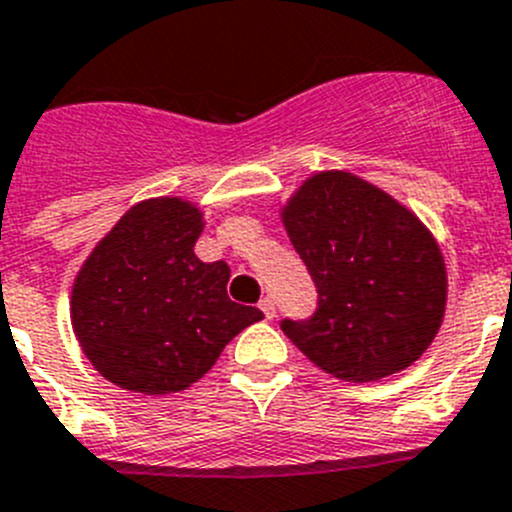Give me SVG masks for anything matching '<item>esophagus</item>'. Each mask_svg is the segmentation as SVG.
I'll use <instances>...</instances> for the list:
<instances>
[{"label": "esophagus", "instance_id": "34e87169", "mask_svg": "<svg viewBox=\"0 0 512 512\" xmlns=\"http://www.w3.org/2000/svg\"><path fill=\"white\" fill-rule=\"evenodd\" d=\"M259 307H261V312H264L266 320H274V317H276V302H274V299L264 297L259 302Z\"/></svg>", "mask_w": 512, "mask_h": 512}]
</instances>
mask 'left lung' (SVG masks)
Returning a JSON list of instances; mask_svg holds the SVG:
<instances>
[{"label": "left lung", "mask_w": 512, "mask_h": 512, "mask_svg": "<svg viewBox=\"0 0 512 512\" xmlns=\"http://www.w3.org/2000/svg\"><path fill=\"white\" fill-rule=\"evenodd\" d=\"M281 220L320 297L309 320L281 330L317 368L370 383L424 355L444 320L447 269L409 208L350 172H320Z\"/></svg>", "instance_id": "8db88e82"}]
</instances>
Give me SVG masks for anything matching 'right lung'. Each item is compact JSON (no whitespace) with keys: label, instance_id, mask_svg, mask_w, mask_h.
Wrapping results in <instances>:
<instances>
[{"label":"right lung","instance_id":"add662e5","mask_svg":"<svg viewBox=\"0 0 512 512\" xmlns=\"http://www.w3.org/2000/svg\"><path fill=\"white\" fill-rule=\"evenodd\" d=\"M203 213L180 198L134 205L75 276L70 320L93 368L144 396L200 381L264 312L228 297L231 269L195 256Z\"/></svg>","mask_w":512,"mask_h":512}]
</instances>
